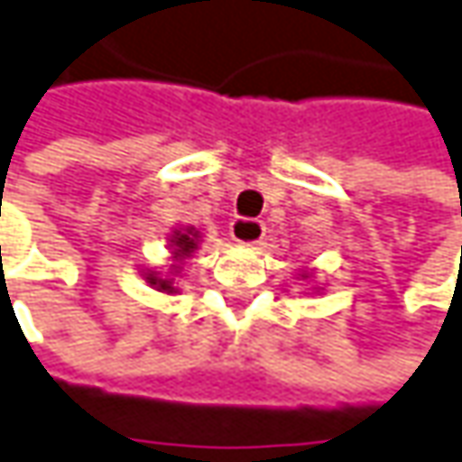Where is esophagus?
<instances>
[{
  "mask_svg": "<svg viewBox=\"0 0 462 462\" xmlns=\"http://www.w3.org/2000/svg\"><path fill=\"white\" fill-rule=\"evenodd\" d=\"M230 235L235 243L240 245H256L263 240L266 235V227L261 219H248V217H235L230 225Z\"/></svg>",
  "mask_w": 462,
  "mask_h": 462,
  "instance_id": "34e87169",
  "label": "esophagus"
}]
</instances>
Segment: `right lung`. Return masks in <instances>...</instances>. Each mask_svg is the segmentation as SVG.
Masks as SVG:
<instances>
[{
	"label": "right lung",
	"mask_w": 462,
	"mask_h": 462,
	"mask_svg": "<svg viewBox=\"0 0 462 462\" xmlns=\"http://www.w3.org/2000/svg\"><path fill=\"white\" fill-rule=\"evenodd\" d=\"M196 232L193 230H188V232H177L175 237H172V245H175V258H185L193 248H196ZM149 282L151 285H156V287H162V290H172L170 287V282L167 280H156L153 274H149Z\"/></svg>",
	"instance_id": "right-lung-1"
}]
</instances>
